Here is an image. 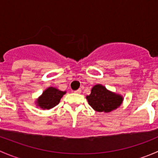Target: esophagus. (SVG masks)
Masks as SVG:
<instances>
[{"instance_id":"34e87169","label":"esophagus","mask_w":158,"mask_h":158,"mask_svg":"<svg viewBox=\"0 0 158 158\" xmlns=\"http://www.w3.org/2000/svg\"><path fill=\"white\" fill-rule=\"evenodd\" d=\"M81 92H82V90H81L80 89H77V90L74 91L75 93H77V94H80V93H81Z\"/></svg>"}]
</instances>
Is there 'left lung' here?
I'll return each instance as SVG.
<instances>
[{
    "instance_id": "1",
    "label": "left lung",
    "mask_w": 158,
    "mask_h": 158,
    "mask_svg": "<svg viewBox=\"0 0 158 158\" xmlns=\"http://www.w3.org/2000/svg\"><path fill=\"white\" fill-rule=\"evenodd\" d=\"M86 98L91 107L98 112L111 111L120 106L123 100L121 95L109 92L102 85H95Z\"/></svg>"
}]
</instances>
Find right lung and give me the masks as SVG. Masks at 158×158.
<instances>
[{
  "label": "right lung",
  "mask_w": 158,
  "mask_h": 158,
  "mask_svg": "<svg viewBox=\"0 0 158 158\" xmlns=\"http://www.w3.org/2000/svg\"><path fill=\"white\" fill-rule=\"evenodd\" d=\"M66 92H62L59 89L49 87L44 91L43 95L38 98L37 106L44 109H50L59 104L60 99Z\"/></svg>",
  "instance_id": "right-lung-1"
}]
</instances>
